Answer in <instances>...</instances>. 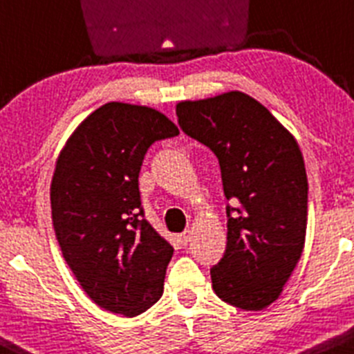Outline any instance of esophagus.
I'll return each mask as SVG.
<instances>
[{"mask_svg":"<svg viewBox=\"0 0 354 354\" xmlns=\"http://www.w3.org/2000/svg\"><path fill=\"white\" fill-rule=\"evenodd\" d=\"M190 239H192V233L190 232H183L180 235V242L183 243V245H187V243L190 242Z\"/></svg>","mask_w":354,"mask_h":354,"instance_id":"obj_1","label":"esophagus"}]
</instances>
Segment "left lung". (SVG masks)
I'll list each match as a JSON object with an SVG mask.
<instances>
[{
    "label": "left lung",
    "instance_id": "8db88e82",
    "mask_svg": "<svg viewBox=\"0 0 354 354\" xmlns=\"http://www.w3.org/2000/svg\"><path fill=\"white\" fill-rule=\"evenodd\" d=\"M188 136L216 153L226 207V250L211 268L216 296L245 311L275 303L304 249L308 178L296 138L242 91L176 105Z\"/></svg>",
    "mask_w": 354,
    "mask_h": 354
}]
</instances>
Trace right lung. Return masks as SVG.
<instances>
[{"mask_svg":"<svg viewBox=\"0 0 354 354\" xmlns=\"http://www.w3.org/2000/svg\"><path fill=\"white\" fill-rule=\"evenodd\" d=\"M176 135L156 109L109 102L58 153L50 187L55 235L79 286L112 313L136 317L164 292L174 249L143 219L138 174L149 147Z\"/></svg>","mask_w":354,"mask_h":354,"instance_id":"1","label":"right lung"}]
</instances>
